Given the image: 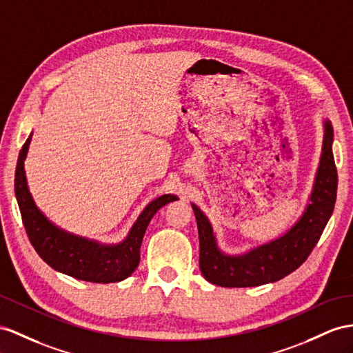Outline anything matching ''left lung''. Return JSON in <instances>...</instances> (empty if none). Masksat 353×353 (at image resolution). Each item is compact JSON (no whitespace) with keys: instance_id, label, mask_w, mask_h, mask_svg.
<instances>
[{"instance_id":"left-lung-1","label":"left lung","mask_w":353,"mask_h":353,"mask_svg":"<svg viewBox=\"0 0 353 353\" xmlns=\"http://www.w3.org/2000/svg\"><path fill=\"white\" fill-rule=\"evenodd\" d=\"M332 126L325 122L321 164L312 192V204L283 237L243 256H225L216 248L209 221L192 205L200 237V270L210 283L223 288H249L277 282L291 274L312 254L337 198V168L332 155Z\"/></svg>"}]
</instances>
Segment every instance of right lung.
Wrapping results in <instances>:
<instances>
[{
    "label": "right lung",
    "instance_id": "1",
    "mask_svg": "<svg viewBox=\"0 0 353 353\" xmlns=\"http://www.w3.org/2000/svg\"><path fill=\"white\" fill-rule=\"evenodd\" d=\"M30 141L31 135L26 139L17 158L14 192L23 227L35 252L52 268L79 280L112 283L128 277L140 263L141 241L153 214L162 205L177 198L174 195H162L152 201L134 223L128 239L117 246H101L94 241L74 237L52 225L32 201L23 170Z\"/></svg>",
    "mask_w": 353,
    "mask_h": 353
}]
</instances>
